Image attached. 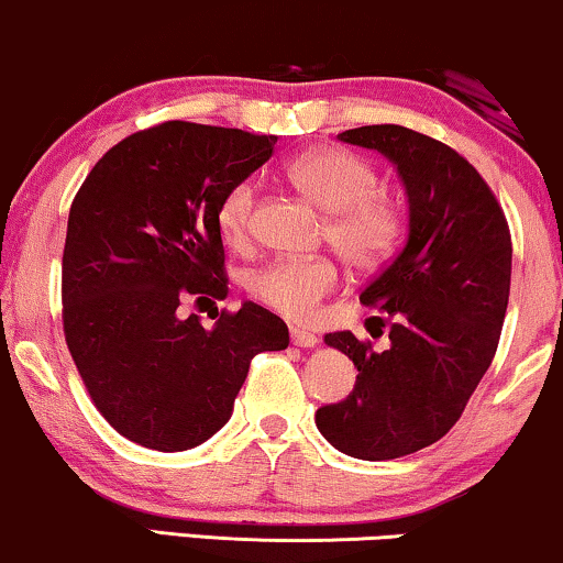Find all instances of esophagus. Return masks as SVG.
Here are the masks:
<instances>
[{
	"mask_svg": "<svg viewBox=\"0 0 563 563\" xmlns=\"http://www.w3.org/2000/svg\"><path fill=\"white\" fill-rule=\"evenodd\" d=\"M289 335H291V343L299 345V349H312V345H318V335L310 333V330H302V328H289Z\"/></svg>",
	"mask_w": 563,
	"mask_h": 563,
	"instance_id": "1",
	"label": "esophagus"
}]
</instances>
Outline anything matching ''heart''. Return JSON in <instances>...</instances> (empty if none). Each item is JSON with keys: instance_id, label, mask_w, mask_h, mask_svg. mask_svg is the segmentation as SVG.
Segmentation results:
<instances>
[{"instance_id": "obj_1", "label": "heart", "mask_w": 563, "mask_h": 563, "mask_svg": "<svg viewBox=\"0 0 563 563\" xmlns=\"http://www.w3.org/2000/svg\"><path fill=\"white\" fill-rule=\"evenodd\" d=\"M295 187L328 210L322 235L353 268H376L402 241L405 212L389 191L379 187L372 161L338 145H312L287 164ZM256 207V184L235 181L220 197L214 225L228 249L241 251L251 241V220ZM341 282L330 256L276 258L245 279V289L261 305L284 318L305 322L320 312V305Z\"/></svg>"}]
</instances>
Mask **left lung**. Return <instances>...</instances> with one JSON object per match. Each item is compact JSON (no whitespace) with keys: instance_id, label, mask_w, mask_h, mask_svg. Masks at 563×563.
<instances>
[{"instance_id":"obj_1","label":"left lung","mask_w":563,"mask_h":563,"mask_svg":"<svg viewBox=\"0 0 563 563\" xmlns=\"http://www.w3.org/2000/svg\"><path fill=\"white\" fill-rule=\"evenodd\" d=\"M338 137L397 164L410 233L358 297L387 312L389 349L374 351L349 330L325 335L358 376L314 422L338 451L387 461L441 441L487 374L510 299L512 241L495 191L451 145L402 125Z\"/></svg>"}]
</instances>
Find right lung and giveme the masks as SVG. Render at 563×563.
I'll list each match as a JSON object with an SVG mask.
<instances>
[{
    "instance_id": "right-lung-1",
    "label": "right lung",
    "mask_w": 563,
    "mask_h": 563,
    "mask_svg": "<svg viewBox=\"0 0 563 563\" xmlns=\"http://www.w3.org/2000/svg\"><path fill=\"white\" fill-rule=\"evenodd\" d=\"M276 135L168 120L97 161L76 191L60 264L64 335L102 418L128 441L187 451L225 426L261 351L289 330L261 305L212 330L181 305L225 299L220 197L274 153Z\"/></svg>"
}]
</instances>
